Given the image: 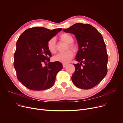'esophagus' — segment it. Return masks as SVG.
<instances>
[{"mask_svg": "<svg viewBox=\"0 0 123 123\" xmlns=\"http://www.w3.org/2000/svg\"><path fill=\"white\" fill-rule=\"evenodd\" d=\"M67 65H68L67 64H66V63H63V68H65Z\"/></svg>", "mask_w": 123, "mask_h": 123, "instance_id": "1", "label": "esophagus"}]
</instances>
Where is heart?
Wrapping results in <instances>:
<instances>
[{"instance_id": "b5f03b06", "label": "heart", "mask_w": 123, "mask_h": 123, "mask_svg": "<svg viewBox=\"0 0 123 123\" xmlns=\"http://www.w3.org/2000/svg\"><path fill=\"white\" fill-rule=\"evenodd\" d=\"M60 38L61 39L66 42L68 45L69 47L74 51L77 50V47L75 45L72 43L73 41V38L70 34L66 33H64L60 35ZM56 39L54 37L51 38L47 42V48L48 50L51 53H55L56 51ZM74 54L71 50H68L64 53H59L53 57L54 61L60 62L63 63H67L69 62L73 57Z\"/></svg>"}]
</instances>
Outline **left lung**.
I'll return each mask as SVG.
<instances>
[{
    "label": "left lung",
    "mask_w": 123,
    "mask_h": 123,
    "mask_svg": "<svg viewBox=\"0 0 123 123\" xmlns=\"http://www.w3.org/2000/svg\"><path fill=\"white\" fill-rule=\"evenodd\" d=\"M63 31L73 34L78 44L75 59L79 63L74 64L75 71L71 77L73 83L82 89L93 88L107 73L108 56L101 34L91 25L81 23Z\"/></svg>",
    "instance_id": "1"
}]
</instances>
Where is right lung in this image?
I'll use <instances>...</instances> for the list:
<instances>
[{
    "label": "right lung",
    "mask_w": 123,
    "mask_h": 123,
    "mask_svg": "<svg viewBox=\"0 0 123 123\" xmlns=\"http://www.w3.org/2000/svg\"><path fill=\"white\" fill-rule=\"evenodd\" d=\"M62 30L36 27L27 29L19 36L14 54V67L17 79L29 89L46 90L54 84L63 66L59 62H50L49 57L52 55L47 42Z\"/></svg>",
    "instance_id": "obj_1"
}]
</instances>
